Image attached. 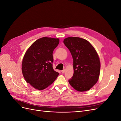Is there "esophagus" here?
<instances>
[{"mask_svg": "<svg viewBox=\"0 0 121 121\" xmlns=\"http://www.w3.org/2000/svg\"><path fill=\"white\" fill-rule=\"evenodd\" d=\"M61 72L62 73V74H64V73L65 72V69H63V70H62L61 71Z\"/></svg>", "mask_w": 121, "mask_h": 121, "instance_id": "esophagus-1", "label": "esophagus"}]
</instances>
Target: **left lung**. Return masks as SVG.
<instances>
[{
  "mask_svg": "<svg viewBox=\"0 0 121 121\" xmlns=\"http://www.w3.org/2000/svg\"><path fill=\"white\" fill-rule=\"evenodd\" d=\"M64 43L73 59L74 74L69 80V84L80 92L90 90L100 74V62L95 49L87 40L79 37L66 38Z\"/></svg>",
  "mask_w": 121,
  "mask_h": 121,
  "instance_id": "obj_1",
  "label": "left lung"
}]
</instances>
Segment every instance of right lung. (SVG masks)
<instances>
[{"label":"right lung","instance_id":"add662e5","mask_svg":"<svg viewBox=\"0 0 121 121\" xmlns=\"http://www.w3.org/2000/svg\"><path fill=\"white\" fill-rule=\"evenodd\" d=\"M59 42L58 38L42 37L35 41L26 52L22 71L26 81L34 88L45 89L59 75L52 67V53Z\"/></svg>","mask_w":121,"mask_h":121}]
</instances>
